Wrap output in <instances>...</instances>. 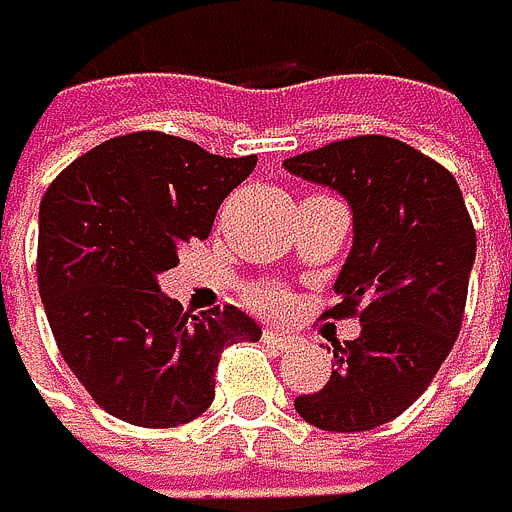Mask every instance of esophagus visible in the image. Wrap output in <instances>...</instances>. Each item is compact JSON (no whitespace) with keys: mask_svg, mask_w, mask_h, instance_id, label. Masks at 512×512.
I'll return each mask as SVG.
<instances>
[{"mask_svg":"<svg viewBox=\"0 0 512 512\" xmlns=\"http://www.w3.org/2000/svg\"><path fill=\"white\" fill-rule=\"evenodd\" d=\"M264 341L267 344H277V347H286V344L293 341V334L283 331V328H264Z\"/></svg>","mask_w":512,"mask_h":512,"instance_id":"esophagus-1","label":"esophagus"}]
</instances>
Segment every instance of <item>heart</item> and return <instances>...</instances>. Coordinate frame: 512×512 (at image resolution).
<instances>
[{"label":"heart","mask_w":512,"mask_h":512,"mask_svg":"<svg viewBox=\"0 0 512 512\" xmlns=\"http://www.w3.org/2000/svg\"><path fill=\"white\" fill-rule=\"evenodd\" d=\"M251 302L258 309H277V306H283V293L277 286H258V290L251 293Z\"/></svg>","instance_id":"heart-1"}]
</instances>
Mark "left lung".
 Returning a JSON list of instances; mask_svg holds the SVG:
<instances>
[{"label":"left lung","instance_id":"8db88e82","mask_svg":"<svg viewBox=\"0 0 512 512\" xmlns=\"http://www.w3.org/2000/svg\"><path fill=\"white\" fill-rule=\"evenodd\" d=\"M283 165L350 203L353 248L328 315H360V337L334 344L331 379L299 395L296 411L334 433L382 427L424 395L459 337L472 216L456 178L392 136L337 139Z\"/></svg>","mask_w":512,"mask_h":512}]
</instances>
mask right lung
<instances>
[{"label": "right lung", "instance_id": "1", "mask_svg": "<svg viewBox=\"0 0 512 512\" xmlns=\"http://www.w3.org/2000/svg\"><path fill=\"white\" fill-rule=\"evenodd\" d=\"M258 159L127 133L72 162L40 200L37 283L63 360L98 405L136 427H178L213 405L222 347L258 341L235 306L191 315L159 290L181 245Z\"/></svg>", "mask_w": 512, "mask_h": 512}]
</instances>
